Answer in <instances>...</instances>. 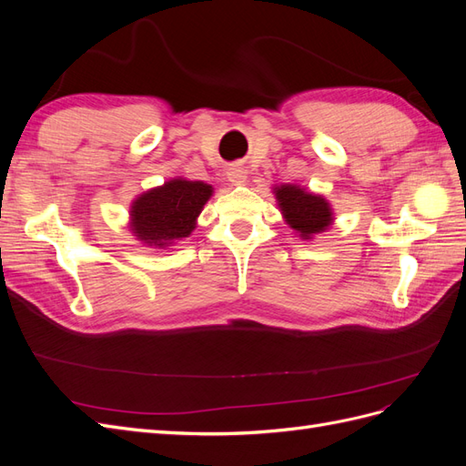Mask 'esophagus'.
Instances as JSON below:
<instances>
[{
	"label": "esophagus",
	"instance_id": "1",
	"mask_svg": "<svg viewBox=\"0 0 466 466\" xmlns=\"http://www.w3.org/2000/svg\"><path fill=\"white\" fill-rule=\"evenodd\" d=\"M228 178L231 180V185H235V187H241V185H245V182H247V171H245L243 167L229 168Z\"/></svg>",
	"mask_w": 466,
	"mask_h": 466
}]
</instances>
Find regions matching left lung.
Returning a JSON list of instances; mask_svg holds the SVG:
<instances>
[{"label":"left lung","instance_id":"8db88e82","mask_svg":"<svg viewBox=\"0 0 466 466\" xmlns=\"http://www.w3.org/2000/svg\"><path fill=\"white\" fill-rule=\"evenodd\" d=\"M276 198L286 221L295 231L301 233L303 238H311V235L324 231L332 223L330 206L322 196L305 192L293 185H284L276 188Z\"/></svg>","mask_w":466,"mask_h":466}]
</instances>
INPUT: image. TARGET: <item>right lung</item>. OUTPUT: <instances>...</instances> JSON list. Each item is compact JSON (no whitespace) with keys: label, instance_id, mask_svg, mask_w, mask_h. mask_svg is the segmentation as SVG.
<instances>
[{"label":"right lung","instance_id":"obj_1","mask_svg":"<svg viewBox=\"0 0 466 466\" xmlns=\"http://www.w3.org/2000/svg\"><path fill=\"white\" fill-rule=\"evenodd\" d=\"M209 196L211 187L200 180H168L165 187L153 188L134 202L132 231L149 247H168L192 233Z\"/></svg>","mask_w":466,"mask_h":466}]
</instances>
